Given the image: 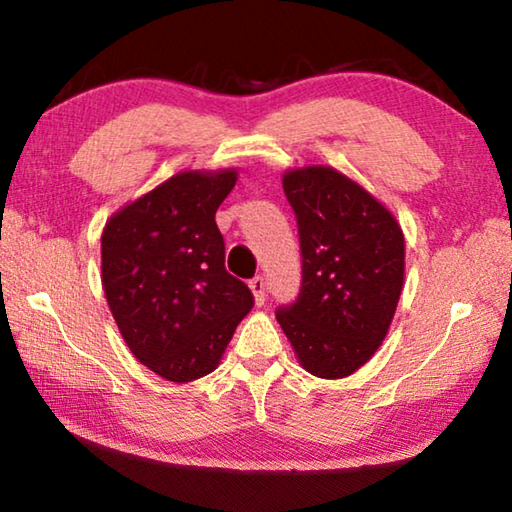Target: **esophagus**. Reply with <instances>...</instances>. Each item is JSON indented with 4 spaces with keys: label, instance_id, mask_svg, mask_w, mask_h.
I'll use <instances>...</instances> for the list:
<instances>
[{
    "label": "esophagus",
    "instance_id": "esophagus-1",
    "mask_svg": "<svg viewBox=\"0 0 512 512\" xmlns=\"http://www.w3.org/2000/svg\"><path fill=\"white\" fill-rule=\"evenodd\" d=\"M248 284H250V291H253L257 305H264V300H266V282H264V277L257 275Z\"/></svg>",
    "mask_w": 512,
    "mask_h": 512
}]
</instances>
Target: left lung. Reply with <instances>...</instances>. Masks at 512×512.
<instances>
[{"label":"left lung","instance_id":"left-lung-1","mask_svg":"<svg viewBox=\"0 0 512 512\" xmlns=\"http://www.w3.org/2000/svg\"><path fill=\"white\" fill-rule=\"evenodd\" d=\"M296 212L302 284L275 311L300 366L323 379L359 370L395 316L404 282V235L375 196L332 167L282 178Z\"/></svg>","mask_w":512,"mask_h":512}]
</instances>
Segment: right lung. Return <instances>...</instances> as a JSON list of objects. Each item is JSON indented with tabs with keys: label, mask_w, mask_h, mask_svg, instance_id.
I'll return each instance as SVG.
<instances>
[{
	"label": "right lung",
	"mask_w": 512,
	"mask_h": 512,
	"mask_svg": "<svg viewBox=\"0 0 512 512\" xmlns=\"http://www.w3.org/2000/svg\"><path fill=\"white\" fill-rule=\"evenodd\" d=\"M235 169L183 171L121 207L101 235V282L137 361L185 384L219 366L253 293L225 271L214 214Z\"/></svg>",
	"instance_id": "obj_1"
}]
</instances>
